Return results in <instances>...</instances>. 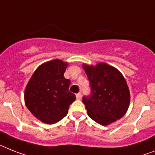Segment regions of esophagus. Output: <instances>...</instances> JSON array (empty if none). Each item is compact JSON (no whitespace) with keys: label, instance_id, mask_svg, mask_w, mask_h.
Instances as JSON below:
<instances>
[{"label":"esophagus","instance_id":"obj_1","mask_svg":"<svg viewBox=\"0 0 155 155\" xmlns=\"http://www.w3.org/2000/svg\"><path fill=\"white\" fill-rule=\"evenodd\" d=\"M76 97H77V99H78V100H81V94L80 93H77Z\"/></svg>","mask_w":155,"mask_h":155}]
</instances>
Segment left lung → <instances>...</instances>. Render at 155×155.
<instances>
[{
    "instance_id": "obj_1",
    "label": "left lung",
    "mask_w": 155,
    "mask_h": 155,
    "mask_svg": "<svg viewBox=\"0 0 155 155\" xmlns=\"http://www.w3.org/2000/svg\"><path fill=\"white\" fill-rule=\"evenodd\" d=\"M91 86V95L83 97L88 116L103 126L124 116L130 104V91L124 77L104 62L96 66L83 64Z\"/></svg>"
}]
</instances>
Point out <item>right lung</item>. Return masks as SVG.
<instances>
[{"instance_id": "right-lung-1", "label": "right lung", "mask_w": 155, "mask_h": 155, "mask_svg": "<svg viewBox=\"0 0 155 155\" xmlns=\"http://www.w3.org/2000/svg\"><path fill=\"white\" fill-rule=\"evenodd\" d=\"M68 62L54 59L41 64L33 73L24 91L25 105L41 122L54 124L68 113L76 100L69 91L70 81L64 78Z\"/></svg>"}]
</instances>
